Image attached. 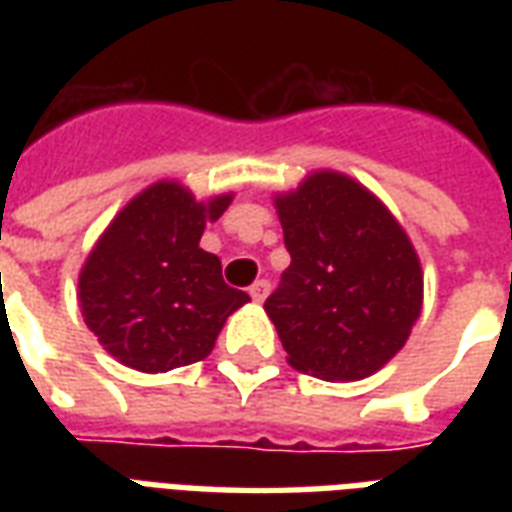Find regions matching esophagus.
I'll list each match as a JSON object with an SVG mask.
<instances>
[{
    "label": "esophagus",
    "mask_w": 512,
    "mask_h": 512,
    "mask_svg": "<svg viewBox=\"0 0 512 512\" xmlns=\"http://www.w3.org/2000/svg\"><path fill=\"white\" fill-rule=\"evenodd\" d=\"M268 290H271V285H268L266 279H257L255 285L249 288V296H252V299H255V301H266Z\"/></svg>",
    "instance_id": "obj_1"
}]
</instances>
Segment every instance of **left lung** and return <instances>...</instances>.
I'll list each match as a JSON object with an SVG mask.
<instances>
[{
  "instance_id": "8db88e82",
  "label": "left lung",
  "mask_w": 512,
  "mask_h": 512,
  "mask_svg": "<svg viewBox=\"0 0 512 512\" xmlns=\"http://www.w3.org/2000/svg\"><path fill=\"white\" fill-rule=\"evenodd\" d=\"M274 202L290 266L266 312L288 362L323 381L373 376L422 310V268L406 230L376 194L332 169Z\"/></svg>"
}]
</instances>
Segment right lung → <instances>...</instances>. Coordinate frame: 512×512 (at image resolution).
Wrapping results in <instances>:
<instances>
[{
    "label": "right lung",
    "instance_id": "right-lung-1",
    "mask_svg": "<svg viewBox=\"0 0 512 512\" xmlns=\"http://www.w3.org/2000/svg\"><path fill=\"white\" fill-rule=\"evenodd\" d=\"M233 194L197 202L158 180L117 213L79 274L84 323L120 365L167 373L213 351L224 321L249 296L222 279L219 257L200 249Z\"/></svg>",
    "mask_w": 512,
    "mask_h": 512
}]
</instances>
